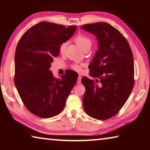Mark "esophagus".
<instances>
[{
	"mask_svg": "<svg viewBox=\"0 0 150 150\" xmlns=\"http://www.w3.org/2000/svg\"><path fill=\"white\" fill-rule=\"evenodd\" d=\"M81 78H82V77H81L80 75L78 76V78H77V83H78V84H80V83H81Z\"/></svg>",
	"mask_w": 150,
	"mask_h": 150,
	"instance_id": "obj_1",
	"label": "esophagus"
}]
</instances>
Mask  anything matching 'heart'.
<instances>
[{"label":"heart","mask_w":150,"mask_h":150,"mask_svg":"<svg viewBox=\"0 0 150 150\" xmlns=\"http://www.w3.org/2000/svg\"><path fill=\"white\" fill-rule=\"evenodd\" d=\"M75 41L77 43V44L79 46L81 49L83 51L90 50L92 45V41L91 40L84 35H78L77 36L75 37ZM66 47V42H63L59 46V51L61 53H63L64 52ZM82 66L83 65H79V64H74L72 65L73 69L77 72H80L82 70Z\"/></svg>","instance_id":"obj_1"}]
</instances>
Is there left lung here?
I'll list each match as a JSON object with an SVG mask.
<instances>
[{"mask_svg":"<svg viewBox=\"0 0 150 150\" xmlns=\"http://www.w3.org/2000/svg\"><path fill=\"white\" fill-rule=\"evenodd\" d=\"M81 28L92 33L98 49L88 68L91 80L83 77L85 87L83 104L88 116L107 120L115 116L128 100L134 85L133 54L128 41L115 27L106 22L85 24Z\"/></svg>","mask_w":150,"mask_h":150,"instance_id":"8db88e82","label":"left lung"}]
</instances>
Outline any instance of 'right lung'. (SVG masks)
Segmentation results:
<instances>
[{
	"label": "right lung",
	"mask_w": 150,
	"mask_h": 150,
	"mask_svg": "<svg viewBox=\"0 0 150 150\" xmlns=\"http://www.w3.org/2000/svg\"><path fill=\"white\" fill-rule=\"evenodd\" d=\"M65 26L42 22L30 28L18 43L14 57V83L26 108L33 115L47 118L63 110L78 75L69 71L55 78L51 63L59 54V46L75 32Z\"/></svg>",
	"instance_id": "1"
}]
</instances>
